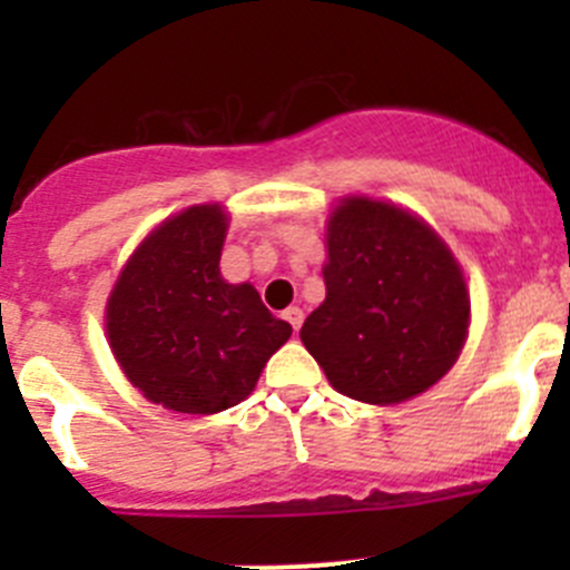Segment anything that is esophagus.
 Listing matches in <instances>:
<instances>
[{
    "label": "esophagus",
    "instance_id": "obj_1",
    "mask_svg": "<svg viewBox=\"0 0 570 570\" xmlns=\"http://www.w3.org/2000/svg\"><path fill=\"white\" fill-rule=\"evenodd\" d=\"M284 320L289 322L292 331H301V325H303V308L289 306V308H286V312H284Z\"/></svg>",
    "mask_w": 570,
    "mask_h": 570
}]
</instances>
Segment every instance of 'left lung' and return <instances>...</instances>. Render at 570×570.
I'll return each mask as SVG.
<instances>
[{"mask_svg":"<svg viewBox=\"0 0 570 570\" xmlns=\"http://www.w3.org/2000/svg\"><path fill=\"white\" fill-rule=\"evenodd\" d=\"M325 301L301 338L336 392L396 405L461 355L471 303L461 264L407 209L350 195L327 217Z\"/></svg>","mask_w":570,"mask_h":570,"instance_id":"8db88e82","label":"left lung"}]
</instances>
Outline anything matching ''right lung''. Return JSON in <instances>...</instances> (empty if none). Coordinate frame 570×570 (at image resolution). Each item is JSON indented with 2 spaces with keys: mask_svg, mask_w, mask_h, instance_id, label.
Wrapping results in <instances>:
<instances>
[{
  "mask_svg": "<svg viewBox=\"0 0 570 570\" xmlns=\"http://www.w3.org/2000/svg\"><path fill=\"white\" fill-rule=\"evenodd\" d=\"M228 215L198 204L159 223L131 253L107 301L115 361L142 396L176 413H220L256 389L292 336L250 284L220 275Z\"/></svg>",
  "mask_w": 570,
  "mask_h": 570,
  "instance_id": "right-lung-1",
  "label": "right lung"
}]
</instances>
